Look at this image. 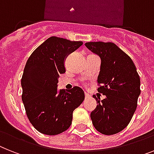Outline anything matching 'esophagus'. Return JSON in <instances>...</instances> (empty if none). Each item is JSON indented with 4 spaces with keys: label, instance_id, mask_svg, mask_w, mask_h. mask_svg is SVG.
<instances>
[{
    "label": "esophagus",
    "instance_id": "1",
    "mask_svg": "<svg viewBox=\"0 0 154 154\" xmlns=\"http://www.w3.org/2000/svg\"><path fill=\"white\" fill-rule=\"evenodd\" d=\"M85 97H86V98H89V97H90V95H89L88 94H86V93H85Z\"/></svg>",
    "mask_w": 154,
    "mask_h": 154
}]
</instances>
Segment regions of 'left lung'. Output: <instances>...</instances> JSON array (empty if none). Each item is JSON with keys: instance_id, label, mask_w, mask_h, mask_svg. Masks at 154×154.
I'll use <instances>...</instances> for the list:
<instances>
[{"instance_id": "1", "label": "left lung", "mask_w": 154, "mask_h": 154, "mask_svg": "<svg viewBox=\"0 0 154 154\" xmlns=\"http://www.w3.org/2000/svg\"><path fill=\"white\" fill-rule=\"evenodd\" d=\"M101 57L97 91L106 96L96 99L98 105L91 112L95 129L106 135L117 134L129 124L140 95V78L131 58L112 42H91L85 44Z\"/></svg>"}]
</instances>
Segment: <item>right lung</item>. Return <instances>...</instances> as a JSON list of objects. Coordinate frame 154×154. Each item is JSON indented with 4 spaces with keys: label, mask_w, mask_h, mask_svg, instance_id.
<instances>
[{
    "label": "right lung",
    "mask_w": 154,
    "mask_h": 154,
    "mask_svg": "<svg viewBox=\"0 0 154 154\" xmlns=\"http://www.w3.org/2000/svg\"><path fill=\"white\" fill-rule=\"evenodd\" d=\"M82 45V42L50 37L30 56L21 79L22 101L34 128L48 135L68 130L72 113L85 98L79 86L69 91L57 89L58 77L65 72L66 57Z\"/></svg>",
    "instance_id": "1"
}]
</instances>
